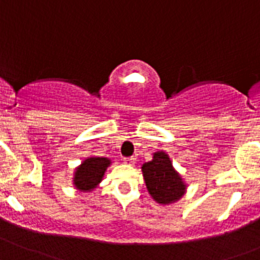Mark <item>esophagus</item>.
<instances>
[{"instance_id":"34e87169","label":"esophagus","mask_w":260,"mask_h":260,"mask_svg":"<svg viewBox=\"0 0 260 260\" xmlns=\"http://www.w3.org/2000/svg\"><path fill=\"white\" fill-rule=\"evenodd\" d=\"M135 157L133 156H129V157H123V161H124L125 164H133L135 163Z\"/></svg>"}]
</instances>
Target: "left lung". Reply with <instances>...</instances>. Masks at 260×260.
<instances>
[{
	"label": "left lung",
	"mask_w": 260,
	"mask_h": 260,
	"mask_svg": "<svg viewBox=\"0 0 260 260\" xmlns=\"http://www.w3.org/2000/svg\"><path fill=\"white\" fill-rule=\"evenodd\" d=\"M142 173L150 195L157 203L169 204L183 195L185 185L166 152H155L154 159L142 166Z\"/></svg>",
	"instance_id": "8db88e82"
}]
</instances>
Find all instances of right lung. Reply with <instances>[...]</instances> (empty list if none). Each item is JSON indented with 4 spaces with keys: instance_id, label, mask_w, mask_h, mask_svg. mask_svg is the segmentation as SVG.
Listing matches in <instances>:
<instances>
[{
    "instance_id": "add662e5",
    "label": "right lung",
    "mask_w": 260,
    "mask_h": 260,
    "mask_svg": "<svg viewBox=\"0 0 260 260\" xmlns=\"http://www.w3.org/2000/svg\"><path fill=\"white\" fill-rule=\"evenodd\" d=\"M110 160L106 157H89L77 169L74 176V183L81 191H89L101 181Z\"/></svg>"
}]
</instances>
